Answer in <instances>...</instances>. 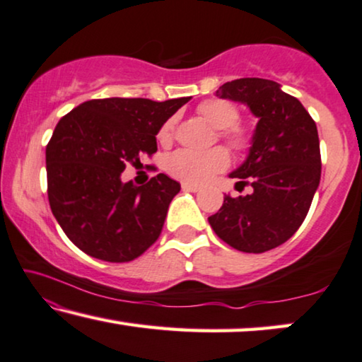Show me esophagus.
<instances>
[{
	"mask_svg": "<svg viewBox=\"0 0 362 362\" xmlns=\"http://www.w3.org/2000/svg\"><path fill=\"white\" fill-rule=\"evenodd\" d=\"M182 188L185 192H198V190H200V187H198V185H193V183H185V182L182 183Z\"/></svg>",
	"mask_w": 362,
	"mask_h": 362,
	"instance_id": "obj_1",
	"label": "esophagus"
}]
</instances>
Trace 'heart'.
<instances>
[{
    "label": "heart",
    "mask_w": 362,
    "mask_h": 362,
    "mask_svg": "<svg viewBox=\"0 0 362 362\" xmlns=\"http://www.w3.org/2000/svg\"><path fill=\"white\" fill-rule=\"evenodd\" d=\"M197 113L208 124L218 129V139L233 154L243 156L252 149L256 134L251 126L239 121L241 111L233 101L218 98L205 100L197 106ZM174 132L175 118H169L157 131V139L162 144H169L174 139ZM228 164H230V154L225 147H213L205 152L179 149L165 157L164 169L177 180L200 185L225 170Z\"/></svg>",
    "instance_id": "heart-1"
}]
</instances>
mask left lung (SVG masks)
Listing matches in <instances>:
<instances>
[{
    "label": "left lung",
    "mask_w": 362,
    "mask_h": 362,
    "mask_svg": "<svg viewBox=\"0 0 362 362\" xmlns=\"http://www.w3.org/2000/svg\"><path fill=\"white\" fill-rule=\"evenodd\" d=\"M216 96L246 103L259 123L249 157L231 174L254 192L225 197L208 221L218 238L238 251H271L302 226L318 188L322 156L317 124L303 105L272 80L228 81Z\"/></svg>",
    "instance_id": "left-lung-1"
}]
</instances>
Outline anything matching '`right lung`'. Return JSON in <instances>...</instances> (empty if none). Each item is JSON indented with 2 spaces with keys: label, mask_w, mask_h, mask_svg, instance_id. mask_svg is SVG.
<instances>
[{
  "label": "right lung",
  "mask_w": 362,
  "mask_h": 362,
  "mask_svg": "<svg viewBox=\"0 0 362 362\" xmlns=\"http://www.w3.org/2000/svg\"><path fill=\"white\" fill-rule=\"evenodd\" d=\"M188 100H90L55 126L45 147L50 210L85 254L129 262L159 239L180 183L159 174L134 187L121 172L152 157L157 131Z\"/></svg>",
  "instance_id": "1"
}]
</instances>
